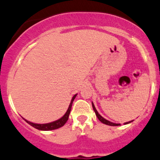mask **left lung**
<instances>
[{
  "instance_id": "obj_1",
  "label": "left lung",
  "mask_w": 160,
  "mask_h": 160,
  "mask_svg": "<svg viewBox=\"0 0 160 160\" xmlns=\"http://www.w3.org/2000/svg\"><path fill=\"white\" fill-rule=\"evenodd\" d=\"M92 108H93V110H94L95 113H96V116H97V118H98V119H99V120H100V122H102V123H104V124L109 125V126H119V125H120V124H119V123H112V122L108 121V120H107V119H105L104 118L102 117V116H100V115L99 114V113H98L97 111H96V108H95V106H94V104H93V103H92ZM131 122H132V121L127 122V123H125V124H127V123H131Z\"/></svg>"
}]
</instances>
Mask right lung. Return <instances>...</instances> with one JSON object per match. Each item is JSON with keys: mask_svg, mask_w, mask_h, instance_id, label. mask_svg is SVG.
Here are the masks:
<instances>
[{"mask_svg": "<svg viewBox=\"0 0 160 160\" xmlns=\"http://www.w3.org/2000/svg\"><path fill=\"white\" fill-rule=\"evenodd\" d=\"M77 96V94L75 95L74 96L72 97L71 100V103H70L69 107H68V109L66 112V113L64 114V116L63 117H61L60 119H57L56 121L52 122V123H43V124H38V123H32V122L28 121L26 119H24L28 124H30L31 126H32L35 128L38 129V130H41V131H50V130H55V129L59 128H61L62 126H64L66 122L68 121V116H69L70 112H71V108H72V102L74 100V99Z\"/></svg>", "mask_w": 160, "mask_h": 160, "instance_id": "obj_1", "label": "right lung"}]
</instances>
